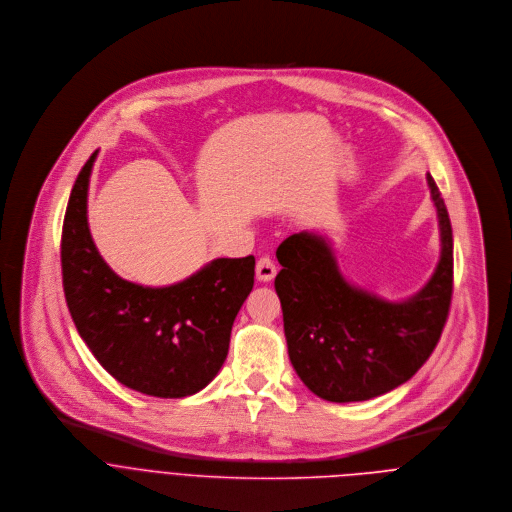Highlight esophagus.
<instances>
[{
    "label": "esophagus",
    "mask_w": 512,
    "mask_h": 512,
    "mask_svg": "<svg viewBox=\"0 0 512 512\" xmlns=\"http://www.w3.org/2000/svg\"><path fill=\"white\" fill-rule=\"evenodd\" d=\"M274 276H276V264L268 256H262L256 262V280L270 282V280H274Z\"/></svg>",
    "instance_id": "esophagus-1"
}]
</instances>
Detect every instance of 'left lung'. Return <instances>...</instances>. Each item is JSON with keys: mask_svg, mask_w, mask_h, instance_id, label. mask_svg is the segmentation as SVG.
<instances>
[{"mask_svg": "<svg viewBox=\"0 0 512 512\" xmlns=\"http://www.w3.org/2000/svg\"><path fill=\"white\" fill-rule=\"evenodd\" d=\"M440 228V260L410 298L385 300L351 284L333 242L317 232L288 236L274 280L290 363L315 395L335 403L383 395L428 361L450 311L454 240L444 199L426 175Z\"/></svg>", "mask_w": 512, "mask_h": 512, "instance_id": "left-lung-1", "label": "left lung"}]
</instances>
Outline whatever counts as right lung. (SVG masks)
<instances>
[{"label": "right lung", "mask_w": 512, "mask_h": 512, "mask_svg": "<svg viewBox=\"0 0 512 512\" xmlns=\"http://www.w3.org/2000/svg\"><path fill=\"white\" fill-rule=\"evenodd\" d=\"M98 151L80 169L62 228V284L78 335L119 383L153 397H185L222 369L232 325L254 286V256L216 258L169 286L113 272L88 230V183Z\"/></svg>", "instance_id": "1"}]
</instances>
